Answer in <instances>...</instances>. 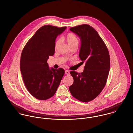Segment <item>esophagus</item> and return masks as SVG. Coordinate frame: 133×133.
Masks as SVG:
<instances>
[{
    "instance_id": "1",
    "label": "esophagus",
    "mask_w": 133,
    "mask_h": 133,
    "mask_svg": "<svg viewBox=\"0 0 133 133\" xmlns=\"http://www.w3.org/2000/svg\"><path fill=\"white\" fill-rule=\"evenodd\" d=\"M65 74L66 75H69L70 74V72L69 70H66L65 71Z\"/></svg>"
}]
</instances>
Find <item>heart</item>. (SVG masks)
<instances>
[{"mask_svg":"<svg viewBox=\"0 0 133 133\" xmlns=\"http://www.w3.org/2000/svg\"><path fill=\"white\" fill-rule=\"evenodd\" d=\"M65 39L66 40L70 48L73 46H78L79 43V40L75 35L72 33H69L65 36ZM60 43V40L57 39L55 42V49H56Z\"/></svg>","mask_w":133,"mask_h":133,"instance_id":"b5f03b06","label":"heart"}]
</instances>
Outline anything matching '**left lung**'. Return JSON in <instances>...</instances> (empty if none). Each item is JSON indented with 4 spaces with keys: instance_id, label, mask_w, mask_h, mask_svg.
<instances>
[{
    "instance_id": "8db88e82",
    "label": "left lung",
    "mask_w": 133,
    "mask_h": 133,
    "mask_svg": "<svg viewBox=\"0 0 133 133\" xmlns=\"http://www.w3.org/2000/svg\"><path fill=\"white\" fill-rule=\"evenodd\" d=\"M70 30L80 38L79 56L85 65L82 73L70 72L74 82L69 91L78 100L89 102L99 95L106 84L110 69L109 52L103 40L90 25H77Z\"/></svg>"
}]
</instances>
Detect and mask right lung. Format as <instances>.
<instances>
[{"instance_id": "1", "label": "right lung", "mask_w": 133, "mask_h": 133, "mask_svg": "<svg viewBox=\"0 0 133 133\" xmlns=\"http://www.w3.org/2000/svg\"><path fill=\"white\" fill-rule=\"evenodd\" d=\"M65 29V26H42L22 51L20 68L24 83L29 93L39 100H44L53 96L64 75L62 68L50 69L47 60L55 53L57 36Z\"/></svg>"}]
</instances>
